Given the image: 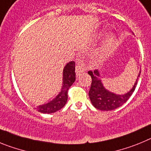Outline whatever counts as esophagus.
Segmentation results:
<instances>
[{
	"instance_id": "1",
	"label": "esophagus",
	"mask_w": 151,
	"mask_h": 151,
	"mask_svg": "<svg viewBox=\"0 0 151 151\" xmlns=\"http://www.w3.org/2000/svg\"><path fill=\"white\" fill-rule=\"evenodd\" d=\"M85 65L82 63H78L76 66V73L77 76H79L83 72H85Z\"/></svg>"
}]
</instances>
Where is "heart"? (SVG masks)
<instances>
[{
  "mask_svg": "<svg viewBox=\"0 0 151 151\" xmlns=\"http://www.w3.org/2000/svg\"><path fill=\"white\" fill-rule=\"evenodd\" d=\"M114 42H115V36L113 35V34H111V33L108 34L106 37L104 43V47H103L104 50H106V51L110 50L113 47Z\"/></svg>",
  "mask_w": 151,
  "mask_h": 151,
  "instance_id": "obj_1",
  "label": "heart"
}]
</instances>
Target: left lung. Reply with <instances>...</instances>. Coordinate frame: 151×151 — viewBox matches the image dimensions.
I'll list each match as a JSON object with an SVG mask.
<instances>
[{"label": "left lung", "mask_w": 151, "mask_h": 151, "mask_svg": "<svg viewBox=\"0 0 151 151\" xmlns=\"http://www.w3.org/2000/svg\"><path fill=\"white\" fill-rule=\"evenodd\" d=\"M88 74L91 76L92 80L88 92L89 98L92 105L100 110L109 111L119 107L129 99L138 84L141 71L139 72L138 78L132 89L124 94H116L105 88L100 78V73L97 70H94V72L88 71Z\"/></svg>", "instance_id": "left-lung-1"}]
</instances>
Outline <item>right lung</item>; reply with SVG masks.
I'll list each match as a JSON object with an SVG mask.
<instances>
[{
  "label": "right lung",
  "instance_id": "obj_1",
  "mask_svg": "<svg viewBox=\"0 0 151 151\" xmlns=\"http://www.w3.org/2000/svg\"><path fill=\"white\" fill-rule=\"evenodd\" d=\"M76 80L75 62L71 61L66 64L63 71V85L59 94L54 99L45 104L39 105L36 110L42 113H53L62 109L68 99L67 91Z\"/></svg>",
  "mask_w": 151,
  "mask_h": 151
}]
</instances>
